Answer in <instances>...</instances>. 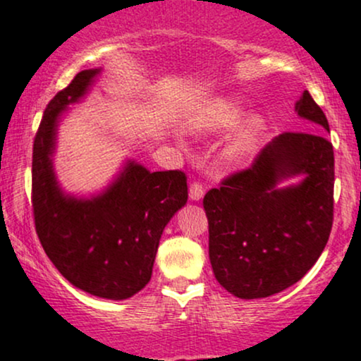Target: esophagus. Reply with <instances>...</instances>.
Returning <instances> with one entry per match:
<instances>
[{
	"mask_svg": "<svg viewBox=\"0 0 361 361\" xmlns=\"http://www.w3.org/2000/svg\"><path fill=\"white\" fill-rule=\"evenodd\" d=\"M202 196H204V188H202L200 182H192L191 188H189V197L192 201H201Z\"/></svg>",
	"mask_w": 361,
	"mask_h": 361,
	"instance_id": "obj_1",
	"label": "esophagus"
}]
</instances>
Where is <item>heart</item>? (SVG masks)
I'll return each mask as SVG.
<instances>
[{
  "instance_id": "1",
  "label": "heart",
  "mask_w": 361,
  "mask_h": 361,
  "mask_svg": "<svg viewBox=\"0 0 361 361\" xmlns=\"http://www.w3.org/2000/svg\"><path fill=\"white\" fill-rule=\"evenodd\" d=\"M245 112L247 107L240 97L235 93H220V95L208 97L194 109L192 114L189 116L188 126L194 135H221L233 129L245 116ZM268 128V117L264 114L247 117L221 147L218 155L220 164L230 170L244 169L245 165H249L261 148Z\"/></svg>"
}]
</instances>
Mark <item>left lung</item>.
Listing matches in <instances>:
<instances>
[{
    "label": "left lung",
    "mask_w": 361,
    "mask_h": 361,
    "mask_svg": "<svg viewBox=\"0 0 361 361\" xmlns=\"http://www.w3.org/2000/svg\"><path fill=\"white\" fill-rule=\"evenodd\" d=\"M302 119L329 133L309 92L295 104ZM300 176L297 185H279ZM334 152L322 135L283 133L252 167L206 192L209 261L214 278L244 300L279 293L315 264L333 226Z\"/></svg>",
    "instance_id": "left-lung-1"
}]
</instances>
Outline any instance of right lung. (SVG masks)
Masks as SVG:
<instances>
[{"label":"right lung","instance_id":"obj_1","mask_svg":"<svg viewBox=\"0 0 361 361\" xmlns=\"http://www.w3.org/2000/svg\"><path fill=\"white\" fill-rule=\"evenodd\" d=\"M100 73L80 71L47 105L34 141L32 208L40 244L73 286L126 300L148 285L164 228L188 202V179L180 170L149 172L126 160L102 192L78 197L63 191L54 172L61 117Z\"/></svg>","mask_w":361,"mask_h":361}]
</instances>
